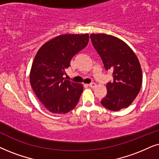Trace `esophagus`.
<instances>
[{"label": "esophagus", "mask_w": 159, "mask_h": 159, "mask_svg": "<svg viewBox=\"0 0 159 159\" xmlns=\"http://www.w3.org/2000/svg\"><path fill=\"white\" fill-rule=\"evenodd\" d=\"M89 87H91V88H95L97 86V84L95 83H91V84H89Z\"/></svg>", "instance_id": "1"}]
</instances>
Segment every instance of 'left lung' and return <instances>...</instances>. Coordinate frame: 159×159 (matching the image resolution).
Instances as JSON below:
<instances>
[{
	"label": "left lung",
	"instance_id": "1",
	"mask_svg": "<svg viewBox=\"0 0 159 159\" xmlns=\"http://www.w3.org/2000/svg\"><path fill=\"white\" fill-rule=\"evenodd\" d=\"M106 70H113V81L107 84V95L101 104L118 111L131 105L140 91L143 73L140 64L129 46L118 38L106 34L90 35Z\"/></svg>",
	"mask_w": 159,
	"mask_h": 159
}]
</instances>
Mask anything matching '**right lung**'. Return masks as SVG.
Segmentation results:
<instances>
[{
	"label": "right lung",
	"mask_w": 159,
	"mask_h": 159,
	"mask_svg": "<svg viewBox=\"0 0 159 159\" xmlns=\"http://www.w3.org/2000/svg\"><path fill=\"white\" fill-rule=\"evenodd\" d=\"M88 34H66L40 48L32 65L30 81L40 101L53 113H67L78 104L83 85L65 80V70L75 55L86 46Z\"/></svg>",
	"instance_id": "1"
}]
</instances>
